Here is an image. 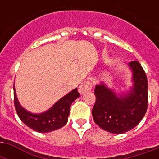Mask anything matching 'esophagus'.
<instances>
[{
  "mask_svg": "<svg viewBox=\"0 0 159 159\" xmlns=\"http://www.w3.org/2000/svg\"><path fill=\"white\" fill-rule=\"evenodd\" d=\"M92 88V82L89 80H87L80 85L78 87V92H80V94H84L87 92L91 91Z\"/></svg>",
  "mask_w": 159,
  "mask_h": 159,
  "instance_id": "esophagus-1",
  "label": "esophagus"
}]
</instances>
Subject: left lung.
<instances>
[{
	"label": "left lung",
	"mask_w": 159,
	"mask_h": 159,
	"mask_svg": "<svg viewBox=\"0 0 159 159\" xmlns=\"http://www.w3.org/2000/svg\"><path fill=\"white\" fill-rule=\"evenodd\" d=\"M133 87L124 95L107 87L103 82L95 87L96 102L92 114L95 123L112 134L130 130L142 120L148 108V80L138 61L129 63Z\"/></svg>",
	"instance_id": "left-lung-1"
}]
</instances>
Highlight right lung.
Masks as SVG:
<instances>
[{
	"mask_svg": "<svg viewBox=\"0 0 159 159\" xmlns=\"http://www.w3.org/2000/svg\"><path fill=\"white\" fill-rule=\"evenodd\" d=\"M80 97L77 88L58 100L50 109L40 114L29 112L19 102L14 87V102L17 115L25 125L39 133H48L62 128L67 122L70 106Z\"/></svg>",
	"mask_w": 159,
	"mask_h": 159,
	"instance_id": "add662e5",
	"label": "right lung"
}]
</instances>
